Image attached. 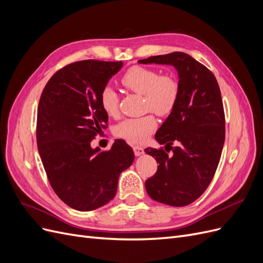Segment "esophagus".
<instances>
[{
  "label": "esophagus",
  "mask_w": 263,
  "mask_h": 263,
  "mask_svg": "<svg viewBox=\"0 0 263 263\" xmlns=\"http://www.w3.org/2000/svg\"><path fill=\"white\" fill-rule=\"evenodd\" d=\"M134 153H135V156L136 157H139V156H141V155H144L145 154V150H144V148H141V147H139V146H134Z\"/></svg>",
  "instance_id": "esophagus-1"
}]
</instances>
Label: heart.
Returning a JSON list of instances; mask_svg holds the SVG:
<instances>
[{"mask_svg": "<svg viewBox=\"0 0 263 263\" xmlns=\"http://www.w3.org/2000/svg\"><path fill=\"white\" fill-rule=\"evenodd\" d=\"M127 90L144 95V109L158 116L169 115L176 107L180 84L172 74L160 76L157 70L140 66L130 67L121 79ZM100 104L109 117L118 115V95L112 86L103 87L100 94ZM157 127L156 119L151 115L138 118H127L119 123L115 133L132 144L144 142Z\"/></svg>", "mask_w": 263, "mask_h": 263, "instance_id": "b5f03b06", "label": "heart"}]
</instances>
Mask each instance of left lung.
<instances>
[{"instance_id": "obj_1", "label": "left lung", "mask_w": 263, "mask_h": 263, "mask_svg": "<svg viewBox=\"0 0 263 263\" xmlns=\"http://www.w3.org/2000/svg\"><path fill=\"white\" fill-rule=\"evenodd\" d=\"M138 63L174 67L180 84L177 105L155 136L172 155L145 149L159 163L157 173L145 182L146 191L157 202L189 205L210 185L224 147L225 115L218 83L208 68L184 52L154 55ZM173 142L176 147H171Z\"/></svg>"}]
</instances>
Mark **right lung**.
Here are the masks:
<instances>
[{
	"mask_svg": "<svg viewBox=\"0 0 263 263\" xmlns=\"http://www.w3.org/2000/svg\"><path fill=\"white\" fill-rule=\"evenodd\" d=\"M122 67V61L73 62L50 78L39 100V156L55 194L77 211H93L112 201L119 174L134 162V151L124 140H115L108 151L91 147L108 121L100 104L101 91Z\"/></svg>",
	"mask_w": 263,
	"mask_h": 263,
	"instance_id": "right-lung-1",
	"label": "right lung"
}]
</instances>
